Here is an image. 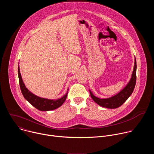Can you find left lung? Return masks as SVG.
Returning a JSON list of instances; mask_svg holds the SVG:
<instances>
[{
    "label": "left lung",
    "mask_w": 154,
    "mask_h": 154,
    "mask_svg": "<svg viewBox=\"0 0 154 154\" xmlns=\"http://www.w3.org/2000/svg\"><path fill=\"white\" fill-rule=\"evenodd\" d=\"M137 80V62L136 59H135V65L133 71L132 75L130 79V80L126 85L124 88L121 90L118 94L115 95L107 99H100L94 96L93 93L90 92V95L93 100L101 106L107 108H116L121 105H122L126 100L130 97V96L133 93Z\"/></svg>",
    "instance_id": "1"
}]
</instances>
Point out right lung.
Listing matches in <instances>:
<instances>
[{"label": "right lung", "instance_id": "obj_1", "mask_svg": "<svg viewBox=\"0 0 154 154\" xmlns=\"http://www.w3.org/2000/svg\"><path fill=\"white\" fill-rule=\"evenodd\" d=\"M18 76L20 88V90L24 98L34 107L39 109L40 111H50L53 110L58 107H60L64 102L66 97L68 96V91H67L63 97L57 100H51L48 99H45L39 97L33 93H32L26 87L23 79H22L21 75L19 71V67L18 66Z\"/></svg>", "mask_w": 154, "mask_h": 154}]
</instances>
